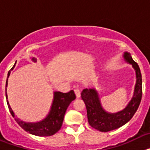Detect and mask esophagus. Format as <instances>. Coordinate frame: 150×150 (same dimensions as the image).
I'll list each match as a JSON object with an SVG mask.
<instances>
[{
	"mask_svg": "<svg viewBox=\"0 0 150 150\" xmlns=\"http://www.w3.org/2000/svg\"><path fill=\"white\" fill-rule=\"evenodd\" d=\"M74 92H75V95H76V98H80V91H79V89H75L74 90Z\"/></svg>",
	"mask_w": 150,
	"mask_h": 150,
	"instance_id": "esophagus-1",
	"label": "esophagus"
}]
</instances>
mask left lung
<instances>
[{
	"instance_id": "1",
	"label": "left lung",
	"mask_w": 150,
	"mask_h": 150,
	"mask_svg": "<svg viewBox=\"0 0 150 150\" xmlns=\"http://www.w3.org/2000/svg\"><path fill=\"white\" fill-rule=\"evenodd\" d=\"M123 58L125 62L132 64L136 74L133 96L124 109L117 112H107L102 107L98 93L95 88H86L81 92L82 99L86 107L88 123L100 132H110L126 124L133 117L140 105L142 98V76L140 67L128 52H125Z\"/></svg>"
}]
</instances>
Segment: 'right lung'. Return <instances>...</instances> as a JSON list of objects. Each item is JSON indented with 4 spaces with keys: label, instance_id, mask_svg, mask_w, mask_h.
Returning a JSON list of instances; mask_svg holds the SVG:
<instances>
[{
    "label": "right lung",
    "instance_id": "1",
    "mask_svg": "<svg viewBox=\"0 0 150 150\" xmlns=\"http://www.w3.org/2000/svg\"><path fill=\"white\" fill-rule=\"evenodd\" d=\"M31 61L34 62H37V59L34 57L31 58ZM15 63L14 66L11 68L7 74V78L6 81V98L7 99V94H6V87L8 85V78L10 76L11 71L16 66ZM76 98V95L74 94L73 90L67 92V93H62L61 91H54L53 92V100L50 107V112L46 115V117L41 121L37 122H27L22 121L20 119L16 118L15 113L12 110L8 100H6L8 108L10 113L13 118H15V120L21 128H23L28 133L36 136H40V137H46V136H51L56 133L61 128L62 125V122L64 120V116L65 114L67 107L70 105L71 102Z\"/></svg>",
    "mask_w": 150,
    "mask_h": 150
}]
</instances>
